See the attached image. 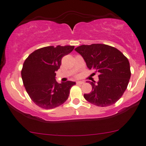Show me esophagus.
Wrapping results in <instances>:
<instances>
[{
  "mask_svg": "<svg viewBox=\"0 0 146 146\" xmlns=\"http://www.w3.org/2000/svg\"><path fill=\"white\" fill-rule=\"evenodd\" d=\"M76 84H77V85H82V84H84V81H77Z\"/></svg>",
  "mask_w": 146,
  "mask_h": 146,
  "instance_id": "esophagus-1",
  "label": "esophagus"
}]
</instances>
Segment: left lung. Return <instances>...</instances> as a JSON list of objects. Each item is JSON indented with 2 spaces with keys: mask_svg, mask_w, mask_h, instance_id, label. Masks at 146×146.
<instances>
[{
  "mask_svg": "<svg viewBox=\"0 0 146 146\" xmlns=\"http://www.w3.org/2000/svg\"><path fill=\"white\" fill-rule=\"evenodd\" d=\"M75 50L82 56L89 69L100 74L98 83L90 82L92 91L84 94L85 100L99 107L117 102L127 89L131 77L127 58L116 48L104 44H83Z\"/></svg>",
  "mask_w": 146,
  "mask_h": 146,
  "instance_id": "left-lung-1",
  "label": "left lung"
}]
</instances>
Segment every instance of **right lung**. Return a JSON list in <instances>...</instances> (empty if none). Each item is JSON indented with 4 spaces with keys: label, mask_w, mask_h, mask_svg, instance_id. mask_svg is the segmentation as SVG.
<instances>
[{
    "label": "right lung",
    "mask_w": 146,
    "mask_h": 146,
    "mask_svg": "<svg viewBox=\"0 0 146 146\" xmlns=\"http://www.w3.org/2000/svg\"><path fill=\"white\" fill-rule=\"evenodd\" d=\"M74 46H48L36 49L29 55L21 70L23 85L31 100L40 108L50 110L61 106L69 98L75 84L67 81L58 83L55 71L61 59L74 49Z\"/></svg>",
    "instance_id": "add662e5"
}]
</instances>
